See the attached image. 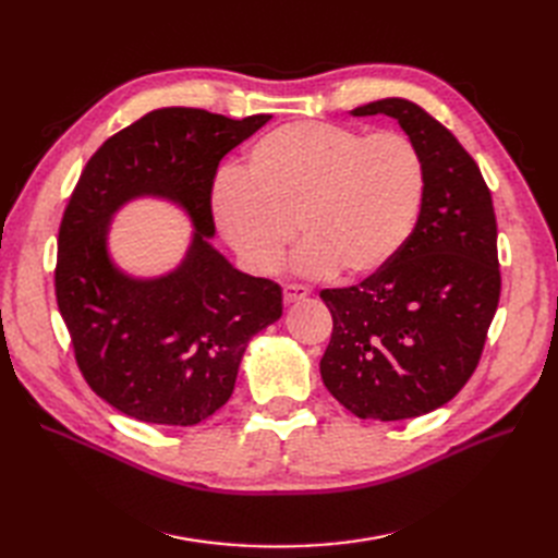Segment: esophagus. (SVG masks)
Listing matches in <instances>:
<instances>
[{
    "label": "esophagus",
    "mask_w": 558,
    "mask_h": 558,
    "mask_svg": "<svg viewBox=\"0 0 558 558\" xmlns=\"http://www.w3.org/2000/svg\"><path fill=\"white\" fill-rule=\"evenodd\" d=\"M310 295L307 286H300V283H283V302L286 305H291V302H300Z\"/></svg>",
    "instance_id": "esophagus-1"
}]
</instances>
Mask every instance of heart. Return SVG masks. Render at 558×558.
Here are the masks:
<instances>
[{
	"label": "heart",
	"instance_id": "obj_1",
	"mask_svg": "<svg viewBox=\"0 0 558 558\" xmlns=\"http://www.w3.org/2000/svg\"><path fill=\"white\" fill-rule=\"evenodd\" d=\"M424 197L426 165L404 134L298 121L253 144L244 170L218 172L211 218L251 272H275L298 226V272L359 279L410 242Z\"/></svg>",
	"mask_w": 558,
	"mask_h": 558
}]
</instances>
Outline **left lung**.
I'll list each match as a JSON object with an SVG mask.
<instances>
[{
	"label": "left lung",
	"mask_w": 558,
	"mask_h": 558,
	"mask_svg": "<svg viewBox=\"0 0 558 558\" xmlns=\"http://www.w3.org/2000/svg\"><path fill=\"white\" fill-rule=\"evenodd\" d=\"M377 113L418 148L426 197L391 263L320 291L332 314L320 379L351 414L400 421L442 408L475 373L500 298L498 228L477 162L440 121L402 97L351 111Z\"/></svg>",
	"instance_id": "1"
}]
</instances>
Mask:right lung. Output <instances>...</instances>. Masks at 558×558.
<instances>
[{"label": "right lung", "mask_w": 558, "mask_h": 558, "mask_svg": "<svg viewBox=\"0 0 558 558\" xmlns=\"http://www.w3.org/2000/svg\"><path fill=\"white\" fill-rule=\"evenodd\" d=\"M269 118L156 109L81 172L58 234L56 298L83 379L118 412L177 428L209 418L251 337L281 316V286L234 269L209 242L218 162ZM137 196L174 201L196 228L182 265L150 280L125 276L106 244L112 214Z\"/></svg>", "instance_id": "1"}]
</instances>
